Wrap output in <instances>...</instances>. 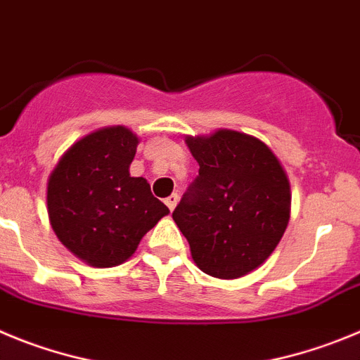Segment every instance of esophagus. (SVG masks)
I'll return each mask as SVG.
<instances>
[{
  "instance_id": "1",
  "label": "esophagus",
  "mask_w": 360,
  "mask_h": 360,
  "mask_svg": "<svg viewBox=\"0 0 360 360\" xmlns=\"http://www.w3.org/2000/svg\"><path fill=\"white\" fill-rule=\"evenodd\" d=\"M177 202H179V195H177V193H172V195L165 199V204H167L170 212H174V210H176Z\"/></svg>"
}]
</instances>
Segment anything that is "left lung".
I'll use <instances>...</instances> for the list:
<instances>
[{
  "label": "left lung",
  "instance_id": "8db88e82",
  "mask_svg": "<svg viewBox=\"0 0 360 360\" xmlns=\"http://www.w3.org/2000/svg\"><path fill=\"white\" fill-rule=\"evenodd\" d=\"M199 176L172 217L202 273L249 274L280 244L290 219V183L274 152L255 136L219 129L186 136Z\"/></svg>",
  "mask_w": 360,
  "mask_h": 360
}]
</instances>
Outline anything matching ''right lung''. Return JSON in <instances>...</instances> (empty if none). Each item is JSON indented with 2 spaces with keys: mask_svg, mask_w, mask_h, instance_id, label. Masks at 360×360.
<instances>
[{
  "mask_svg": "<svg viewBox=\"0 0 360 360\" xmlns=\"http://www.w3.org/2000/svg\"><path fill=\"white\" fill-rule=\"evenodd\" d=\"M140 138L124 125L93 131L71 145L48 177L55 235L91 267L132 257L148 229L170 213L143 177H131Z\"/></svg>",
  "mask_w": 360,
  "mask_h": 360,
  "instance_id": "1",
  "label": "right lung"
}]
</instances>
